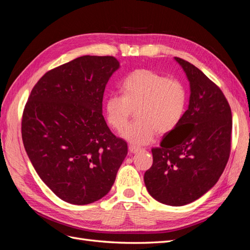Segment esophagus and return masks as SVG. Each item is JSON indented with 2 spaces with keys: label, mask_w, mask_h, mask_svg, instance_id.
<instances>
[{
  "label": "esophagus",
  "mask_w": 250,
  "mask_h": 250,
  "mask_svg": "<svg viewBox=\"0 0 250 250\" xmlns=\"http://www.w3.org/2000/svg\"><path fill=\"white\" fill-rule=\"evenodd\" d=\"M128 149H129V151H130L131 153H137V152H139V151L141 150V148H139L137 146H133V145H129Z\"/></svg>",
  "instance_id": "34e87169"
}]
</instances>
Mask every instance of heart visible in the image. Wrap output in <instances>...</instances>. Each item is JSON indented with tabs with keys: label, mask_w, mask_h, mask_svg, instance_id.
Returning a JSON list of instances; mask_svg holds the SVG:
<instances>
[{
	"label": "heart",
	"mask_w": 250,
	"mask_h": 250,
	"mask_svg": "<svg viewBox=\"0 0 250 250\" xmlns=\"http://www.w3.org/2000/svg\"><path fill=\"white\" fill-rule=\"evenodd\" d=\"M122 92L123 95L113 93L107 97L105 113L108 124L121 131L135 109L138 120L122 132V137L134 145L151 143L157 131H171L184 117L188 94L178 79L141 69L123 80Z\"/></svg>",
	"instance_id": "1"
}]
</instances>
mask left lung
<instances>
[{
    "mask_svg": "<svg viewBox=\"0 0 250 250\" xmlns=\"http://www.w3.org/2000/svg\"><path fill=\"white\" fill-rule=\"evenodd\" d=\"M175 59L190 81V104L161 146L151 149L153 164L144 181L155 200L180 207L200 198L220 178L230 154L232 119L220 87L194 64Z\"/></svg>",
    "mask_w": 250,
    "mask_h": 250,
    "instance_id": "1",
    "label": "left lung"
}]
</instances>
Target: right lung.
Instances as JSON below:
<instances>
[{
	"mask_svg": "<svg viewBox=\"0 0 250 250\" xmlns=\"http://www.w3.org/2000/svg\"><path fill=\"white\" fill-rule=\"evenodd\" d=\"M120 63L113 56H81L48 71L22 111L21 138L35 171L72 204L101 199L127 155L102 115L103 94Z\"/></svg>",
	"mask_w": 250,
	"mask_h": 250,
	"instance_id": "add662e5",
	"label": "right lung"
}]
</instances>
